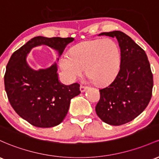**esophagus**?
Masks as SVG:
<instances>
[{
    "mask_svg": "<svg viewBox=\"0 0 159 159\" xmlns=\"http://www.w3.org/2000/svg\"><path fill=\"white\" fill-rule=\"evenodd\" d=\"M87 89H88V87L83 86V85H81V86H80V90H81V93H83V92H84L85 90H87Z\"/></svg>",
    "mask_w": 159,
    "mask_h": 159,
    "instance_id": "esophagus-1",
    "label": "esophagus"
}]
</instances>
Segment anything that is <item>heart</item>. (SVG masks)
<instances>
[{"label":"heart","mask_w":159,"mask_h":159,"mask_svg":"<svg viewBox=\"0 0 159 159\" xmlns=\"http://www.w3.org/2000/svg\"><path fill=\"white\" fill-rule=\"evenodd\" d=\"M64 76L73 82L82 75L84 69L88 78L97 85L110 83L121 64V53L117 43L109 38L91 40L75 45L59 61Z\"/></svg>","instance_id":"1"}]
</instances>
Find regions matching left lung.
<instances>
[{
  "mask_svg": "<svg viewBox=\"0 0 159 159\" xmlns=\"http://www.w3.org/2000/svg\"><path fill=\"white\" fill-rule=\"evenodd\" d=\"M99 35L117 38L121 64L114 81L99 90L96 112L105 123L118 126L134 120L148 106L152 92V73L144 50L126 34L114 31Z\"/></svg>",
  "mask_w": 159,
  "mask_h": 159,
  "instance_id": "obj_1",
  "label": "left lung"
}]
</instances>
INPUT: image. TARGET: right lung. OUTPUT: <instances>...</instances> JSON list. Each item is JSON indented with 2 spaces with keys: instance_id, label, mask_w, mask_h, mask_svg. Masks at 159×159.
<instances>
[{
  "instance_id": "obj_1",
  "label": "right lung",
  "mask_w": 159,
  "mask_h": 159,
  "mask_svg": "<svg viewBox=\"0 0 159 159\" xmlns=\"http://www.w3.org/2000/svg\"><path fill=\"white\" fill-rule=\"evenodd\" d=\"M73 38L38 36L12 54L4 75V85L10 105L21 118L38 128H51L63 121L70 101L79 95L80 84L60 82L57 62L45 69L34 70L27 62L33 48L47 45L62 55ZM59 60V59H57Z\"/></svg>"
}]
</instances>
